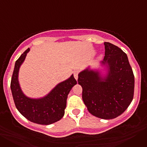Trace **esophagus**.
Masks as SVG:
<instances>
[{"label": "esophagus", "mask_w": 147, "mask_h": 147, "mask_svg": "<svg viewBox=\"0 0 147 147\" xmlns=\"http://www.w3.org/2000/svg\"><path fill=\"white\" fill-rule=\"evenodd\" d=\"M78 75H79V72L77 71H74V78L76 80H78Z\"/></svg>", "instance_id": "1"}]
</instances>
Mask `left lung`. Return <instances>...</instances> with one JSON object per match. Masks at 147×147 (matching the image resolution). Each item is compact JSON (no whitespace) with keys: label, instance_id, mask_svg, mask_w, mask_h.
I'll list each match as a JSON object with an SVG mask.
<instances>
[{"label":"left lung","instance_id":"left-lung-1","mask_svg":"<svg viewBox=\"0 0 147 147\" xmlns=\"http://www.w3.org/2000/svg\"><path fill=\"white\" fill-rule=\"evenodd\" d=\"M107 76L86 69L79 74L78 83L82 88V99L90 113L102 119L118 117L129 107L134 96L135 79L125 53L116 45L105 42Z\"/></svg>","mask_w":147,"mask_h":147}]
</instances>
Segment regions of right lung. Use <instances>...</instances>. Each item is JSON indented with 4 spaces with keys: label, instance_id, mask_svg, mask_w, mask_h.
I'll list each match as a JSON object with an SVG mask.
<instances>
[{
    "label": "right lung",
    "instance_id": "obj_1",
    "mask_svg": "<svg viewBox=\"0 0 147 147\" xmlns=\"http://www.w3.org/2000/svg\"><path fill=\"white\" fill-rule=\"evenodd\" d=\"M29 50L26 49L15 62L11 80L13 99L18 111L28 121L43 125L53 124L63 117L67 95L77 82L72 75L68 80L58 84L44 98L32 99L26 96L18 82V71Z\"/></svg>",
    "mask_w": 147,
    "mask_h": 147
}]
</instances>
